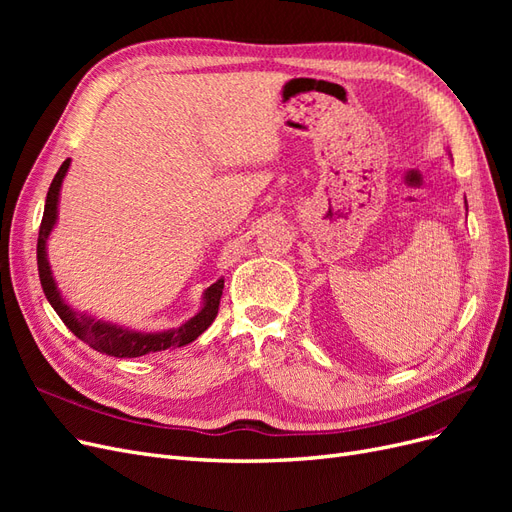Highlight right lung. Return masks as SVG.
<instances>
[{
  "label": "right lung",
  "mask_w": 512,
  "mask_h": 512,
  "mask_svg": "<svg viewBox=\"0 0 512 512\" xmlns=\"http://www.w3.org/2000/svg\"><path fill=\"white\" fill-rule=\"evenodd\" d=\"M70 160L59 166L57 175L53 177V183L49 188V194H46V203H44V215L40 222V235H38V275H40V284L44 290V297L49 299L57 316L64 320L66 327L94 350L108 354V356H117V359H134V356H143L151 352H160V350H170V348H181L192 344L194 339L205 333L211 322L218 316L220 309V299H222V290H224V280H218L211 284L205 292V305L200 312L190 318L185 324H181L179 329H170L164 333H138L117 327V324H108L102 320L91 318L87 314H79L61 299V294L57 290V284L53 280V273L49 267V260H46V239H49L51 230L57 222V200H59V190H61V181H64L68 173Z\"/></svg>",
  "instance_id": "right-lung-1"
}]
</instances>
